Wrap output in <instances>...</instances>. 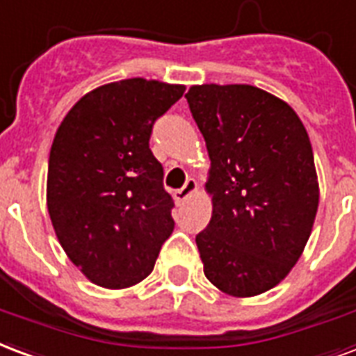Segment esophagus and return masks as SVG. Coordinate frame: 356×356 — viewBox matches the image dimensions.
<instances>
[{
    "mask_svg": "<svg viewBox=\"0 0 356 356\" xmlns=\"http://www.w3.org/2000/svg\"><path fill=\"white\" fill-rule=\"evenodd\" d=\"M197 188H199V186H197V181H195L193 178H189V180L186 181V186H184V188L176 189L175 191V200L176 202H184V200L189 199V197H191V195L197 191Z\"/></svg>",
    "mask_w": 356,
    "mask_h": 356,
    "instance_id": "obj_1",
    "label": "esophagus"
}]
</instances>
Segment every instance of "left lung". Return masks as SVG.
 <instances>
[{"label":"left lung","mask_w":356,"mask_h":356,"mask_svg":"<svg viewBox=\"0 0 356 356\" xmlns=\"http://www.w3.org/2000/svg\"><path fill=\"white\" fill-rule=\"evenodd\" d=\"M186 99L212 161V219L195 238L204 276L227 295H261L300 259L319 207L306 127L248 84L191 86Z\"/></svg>","instance_id":"left-lung-1"}]
</instances>
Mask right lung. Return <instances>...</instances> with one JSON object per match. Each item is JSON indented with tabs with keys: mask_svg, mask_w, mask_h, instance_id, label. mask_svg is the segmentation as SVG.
<instances>
[{
	"mask_svg": "<svg viewBox=\"0 0 356 356\" xmlns=\"http://www.w3.org/2000/svg\"><path fill=\"white\" fill-rule=\"evenodd\" d=\"M184 90L146 79L111 82L86 93L56 131L48 213L67 257L101 287L143 282L172 234L175 200L149 135Z\"/></svg>",
	"mask_w": 356,
	"mask_h": 356,
	"instance_id": "obj_1",
	"label": "right lung"
}]
</instances>
